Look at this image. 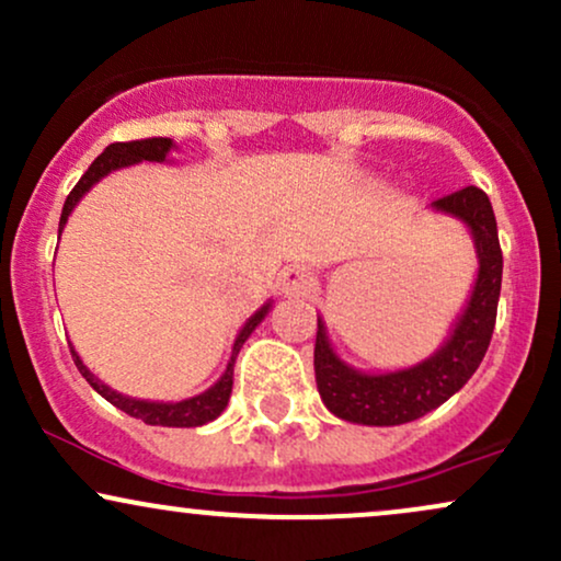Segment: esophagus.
<instances>
[{
    "label": "esophagus",
    "mask_w": 561,
    "mask_h": 561,
    "mask_svg": "<svg viewBox=\"0 0 561 561\" xmlns=\"http://www.w3.org/2000/svg\"><path fill=\"white\" fill-rule=\"evenodd\" d=\"M279 289L285 295H306L311 289V274L306 268H285L279 274Z\"/></svg>",
    "instance_id": "34e87169"
}]
</instances>
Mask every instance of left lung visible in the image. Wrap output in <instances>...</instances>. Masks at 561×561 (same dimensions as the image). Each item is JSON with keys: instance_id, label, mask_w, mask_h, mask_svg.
I'll return each mask as SVG.
<instances>
[{"instance_id": "obj_1", "label": "left lung", "mask_w": 561, "mask_h": 561, "mask_svg": "<svg viewBox=\"0 0 561 561\" xmlns=\"http://www.w3.org/2000/svg\"><path fill=\"white\" fill-rule=\"evenodd\" d=\"M433 208L461 218L472 229L480 255L472 298L450 340L433 358L411 369L390 371V375H362L345 366L334 356L324 324L319 321L317 345H313L319 396L340 420L375 424V427L420 420L465 388L467 379L478 371L480 362L485 358L493 337L495 311H499L501 272H504L493 205L480 186H465L435 199Z\"/></svg>"}]
</instances>
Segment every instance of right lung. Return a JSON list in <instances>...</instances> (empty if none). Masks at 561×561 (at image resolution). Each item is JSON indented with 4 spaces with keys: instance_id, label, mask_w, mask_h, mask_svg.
<instances>
[{
    "instance_id": "1",
    "label": "right lung",
    "mask_w": 561,
    "mask_h": 561,
    "mask_svg": "<svg viewBox=\"0 0 561 561\" xmlns=\"http://www.w3.org/2000/svg\"><path fill=\"white\" fill-rule=\"evenodd\" d=\"M173 147L171 139L165 137H150V139H134V141H113V145L105 147V152H102L100 158L94 160L92 165H89V171L83 173L79 179V184L70 190V195L66 199V205H62V216H60V231L66 227L68 221V214L73 210V205L79 203L83 197V192H89L92 186L100 182L105 173H111L115 169H121V165H131V163H139V160H165L169 156V150ZM268 313V306H263L255 317L248 319V324L242 327V332L237 334L234 340V347H231V362L227 366V371H224V377L218 379L210 390H205L203 396L197 398H190V401H179V403H150V401H137V398H126L121 396V392H115L107 388V385H102L100 379H96L92 371L83 366V362L79 358V353L70 351V356H73L76 366H79V371L83 375L92 388L100 392L105 401H111L115 409L126 411L128 416H134V420H141L145 424H160V427H199V424L216 420L218 414H221L224 409H227L229 403V396H231V375H234V358L237 353H240V347L244 340L250 337V332L255 330V327L261 324V319Z\"/></svg>"
}]
</instances>
